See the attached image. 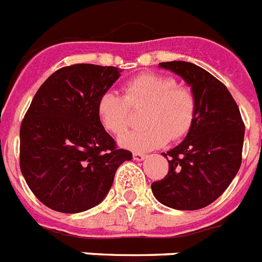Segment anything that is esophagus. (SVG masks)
<instances>
[{
	"label": "esophagus",
	"instance_id": "esophagus-1",
	"mask_svg": "<svg viewBox=\"0 0 262 262\" xmlns=\"http://www.w3.org/2000/svg\"><path fill=\"white\" fill-rule=\"evenodd\" d=\"M133 156L135 160H138V162H140V160H143V159H146V155H144V154H140V152H134Z\"/></svg>",
	"mask_w": 262,
	"mask_h": 262
}]
</instances>
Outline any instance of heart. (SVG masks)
Instances as JSON below:
<instances>
[{"label":"heart","mask_w":262,"mask_h":262,"mask_svg":"<svg viewBox=\"0 0 262 262\" xmlns=\"http://www.w3.org/2000/svg\"><path fill=\"white\" fill-rule=\"evenodd\" d=\"M146 126L124 134L120 146L133 151H149L188 135L198 114V99L191 89L178 84L169 75L143 73L127 80L123 95L113 90L100 94L97 114L102 126L114 135L128 127L131 108H142Z\"/></svg>","instance_id":"b5f03b06"}]
</instances>
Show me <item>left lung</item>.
<instances>
[{"label": "left lung", "mask_w": 262, "mask_h": 262, "mask_svg": "<svg viewBox=\"0 0 262 262\" xmlns=\"http://www.w3.org/2000/svg\"><path fill=\"white\" fill-rule=\"evenodd\" d=\"M159 66L180 75L192 87L198 114L185 139L163 154L168 173L151 188L162 204L195 211L220 198L238 172L245 124L225 84L207 70L184 61Z\"/></svg>", "instance_id": "obj_1"}]
</instances>
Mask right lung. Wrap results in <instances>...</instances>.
<instances>
[{
  "label": "right lung",
  "mask_w": 262,
  "mask_h": 262,
  "mask_svg": "<svg viewBox=\"0 0 262 262\" xmlns=\"http://www.w3.org/2000/svg\"><path fill=\"white\" fill-rule=\"evenodd\" d=\"M120 77L114 66L77 63L53 73L38 89L19 129V167L42 204L78 213L103 200L120 164L97 114V102Z\"/></svg>",
  "instance_id": "1"
}]
</instances>
